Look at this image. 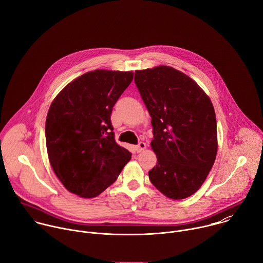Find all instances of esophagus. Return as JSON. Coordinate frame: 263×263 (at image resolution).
Masks as SVG:
<instances>
[{"label": "esophagus", "instance_id": "34e87169", "mask_svg": "<svg viewBox=\"0 0 263 263\" xmlns=\"http://www.w3.org/2000/svg\"><path fill=\"white\" fill-rule=\"evenodd\" d=\"M146 148V144L144 143V142H140L137 146H136V150L138 151V152H141V151H143L144 149Z\"/></svg>", "mask_w": 263, "mask_h": 263}]
</instances>
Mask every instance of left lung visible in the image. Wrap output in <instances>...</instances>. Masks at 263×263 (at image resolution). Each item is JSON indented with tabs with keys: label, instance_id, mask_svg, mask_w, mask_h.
<instances>
[{
	"label": "left lung",
	"instance_id": "obj_1",
	"mask_svg": "<svg viewBox=\"0 0 263 263\" xmlns=\"http://www.w3.org/2000/svg\"><path fill=\"white\" fill-rule=\"evenodd\" d=\"M135 83L153 128L157 164L149 179L168 198H187L203 184L217 156L213 103L195 81L170 66L136 70Z\"/></svg>",
	"mask_w": 263,
	"mask_h": 263
}]
</instances>
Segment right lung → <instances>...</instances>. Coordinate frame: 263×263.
Masks as SVG:
<instances>
[{
  "instance_id": "add662e5",
  "label": "right lung",
  "mask_w": 263,
  "mask_h": 263,
  "mask_svg": "<svg viewBox=\"0 0 263 263\" xmlns=\"http://www.w3.org/2000/svg\"><path fill=\"white\" fill-rule=\"evenodd\" d=\"M133 79L132 71H89L51 102L45 121L47 154L70 193L82 198L98 196L129 162L132 153L114 139L111 114Z\"/></svg>"
}]
</instances>
